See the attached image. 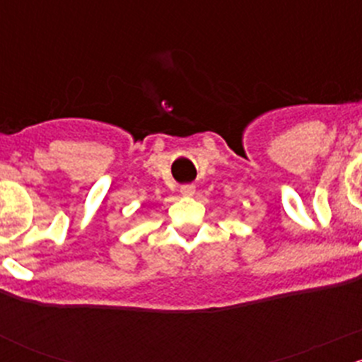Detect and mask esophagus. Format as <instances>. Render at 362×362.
I'll use <instances>...</instances> for the list:
<instances>
[{
    "label": "esophagus",
    "instance_id": "34e87169",
    "mask_svg": "<svg viewBox=\"0 0 362 362\" xmlns=\"http://www.w3.org/2000/svg\"><path fill=\"white\" fill-rule=\"evenodd\" d=\"M194 192H196V187L194 185H182L180 187V194L184 196V198H191V196H194Z\"/></svg>",
    "mask_w": 362,
    "mask_h": 362
}]
</instances>
